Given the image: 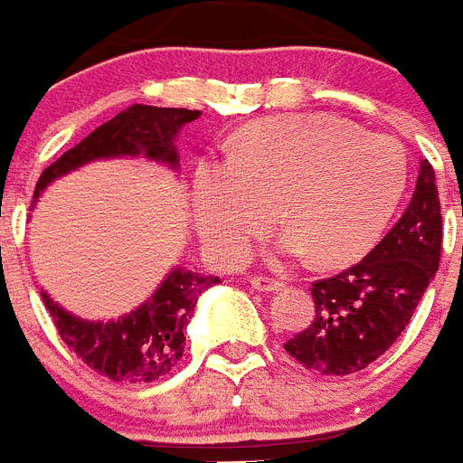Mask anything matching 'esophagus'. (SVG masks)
<instances>
[{
	"instance_id": "obj_1",
	"label": "esophagus",
	"mask_w": 463,
	"mask_h": 463,
	"mask_svg": "<svg viewBox=\"0 0 463 463\" xmlns=\"http://www.w3.org/2000/svg\"><path fill=\"white\" fill-rule=\"evenodd\" d=\"M251 286L256 290H260V293H274V290L281 288L283 283L277 281V279H269V277H251Z\"/></svg>"
}]
</instances>
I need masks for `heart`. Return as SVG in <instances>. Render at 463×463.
<instances>
[{
	"mask_svg": "<svg viewBox=\"0 0 463 463\" xmlns=\"http://www.w3.org/2000/svg\"><path fill=\"white\" fill-rule=\"evenodd\" d=\"M406 154L381 133L299 112L260 119L232 140L231 159L194 175V223L223 265L247 260L277 210L286 247L323 268L351 265L376 244L406 189Z\"/></svg>",
	"mask_w": 463,
	"mask_h": 463,
	"instance_id": "b5f03b06",
	"label": "heart"
}]
</instances>
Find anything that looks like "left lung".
<instances>
[{
  "label": "left lung",
  "instance_id": "1",
  "mask_svg": "<svg viewBox=\"0 0 463 463\" xmlns=\"http://www.w3.org/2000/svg\"><path fill=\"white\" fill-rule=\"evenodd\" d=\"M440 247L439 189L424 159L413 198L392 231L353 268L311 283L316 316L283 344L286 353L323 376H348L372 364L411 323L439 269Z\"/></svg>",
  "mask_w": 463,
  "mask_h": 463
}]
</instances>
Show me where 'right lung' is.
Returning a JSON list of instances; mask_svg holds the SVG:
<instances>
[{"label":"right lung","mask_w":463,"mask_h":463,"mask_svg":"<svg viewBox=\"0 0 463 463\" xmlns=\"http://www.w3.org/2000/svg\"><path fill=\"white\" fill-rule=\"evenodd\" d=\"M201 118V110L186 108H156L133 103L82 143L64 152L55 164L41 173L34 198L45 184L94 159L108 156H147L177 165L173 147L175 133L182 124ZM219 277H201L189 269H173L152 299L128 316L110 323H87L66 314L45 293H41L50 318L61 341L90 369L118 383H152L170 373L184 353V332L195 299L205 288L219 283Z\"/></svg>","instance_id":"1"}]
</instances>
